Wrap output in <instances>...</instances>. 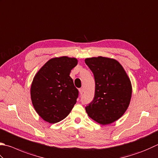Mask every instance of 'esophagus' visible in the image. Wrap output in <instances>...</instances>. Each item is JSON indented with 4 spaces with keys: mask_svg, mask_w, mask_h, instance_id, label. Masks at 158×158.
<instances>
[{
    "mask_svg": "<svg viewBox=\"0 0 158 158\" xmlns=\"http://www.w3.org/2000/svg\"><path fill=\"white\" fill-rule=\"evenodd\" d=\"M83 91H83V89H79V92H80V95H82Z\"/></svg>",
    "mask_w": 158,
    "mask_h": 158,
    "instance_id": "obj_1",
    "label": "esophagus"
}]
</instances>
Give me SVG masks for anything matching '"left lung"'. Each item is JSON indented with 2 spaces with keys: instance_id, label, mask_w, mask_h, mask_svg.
<instances>
[{
  "instance_id": "left-lung-1",
  "label": "left lung",
  "mask_w": 158,
  "mask_h": 158,
  "mask_svg": "<svg viewBox=\"0 0 158 158\" xmlns=\"http://www.w3.org/2000/svg\"><path fill=\"white\" fill-rule=\"evenodd\" d=\"M94 73L95 96L85 107L88 115L102 125L118 120L129 107L132 94L130 79L120 62L98 56L85 59Z\"/></svg>"
}]
</instances>
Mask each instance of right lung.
Returning <instances> with one entry per match:
<instances>
[{
  "label": "right lung",
  "instance_id": "add662e5",
  "mask_svg": "<svg viewBox=\"0 0 158 158\" xmlns=\"http://www.w3.org/2000/svg\"><path fill=\"white\" fill-rule=\"evenodd\" d=\"M77 64L75 58H53L35 75L31 86V102L37 114L47 123L63 120L76 103L78 90L69 74Z\"/></svg>",
  "mask_w": 158,
  "mask_h": 158
}]
</instances>
